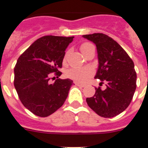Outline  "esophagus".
Segmentation results:
<instances>
[{
  "label": "esophagus",
  "mask_w": 148,
  "mask_h": 148,
  "mask_svg": "<svg viewBox=\"0 0 148 148\" xmlns=\"http://www.w3.org/2000/svg\"><path fill=\"white\" fill-rule=\"evenodd\" d=\"M75 85H76V86H79V87H85V86H86V84L79 83V82H76V83H75Z\"/></svg>",
  "instance_id": "1"
}]
</instances>
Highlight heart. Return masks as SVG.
<instances>
[{"instance_id": "heart-1", "label": "heart", "mask_w": 148, "mask_h": 148, "mask_svg": "<svg viewBox=\"0 0 148 148\" xmlns=\"http://www.w3.org/2000/svg\"><path fill=\"white\" fill-rule=\"evenodd\" d=\"M92 44L90 42H84L81 46V51L82 54L85 55V53L90 47H92ZM93 74V69L90 66H85V67L72 68L67 72V76L71 79L77 82H84Z\"/></svg>"}]
</instances>
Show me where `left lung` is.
Segmentation results:
<instances>
[{"instance_id": "1", "label": "left lung", "mask_w": 148, "mask_h": 148, "mask_svg": "<svg viewBox=\"0 0 148 148\" xmlns=\"http://www.w3.org/2000/svg\"><path fill=\"white\" fill-rule=\"evenodd\" d=\"M97 47L98 68L94 78L106 82V90L95 88V94L87 97L91 109L102 117H114L130 105L136 89L134 62L120 44L102 33L82 36Z\"/></svg>"}]
</instances>
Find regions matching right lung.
Returning a JSON list of instances; mask_svg holds the SVG:
<instances>
[{"mask_svg": "<svg viewBox=\"0 0 148 148\" xmlns=\"http://www.w3.org/2000/svg\"><path fill=\"white\" fill-rule=\"evenodd\" d=\"M74 36H46L35 41L19 57L14 68V86L24 106L38 116L58 110L66 99L73 81L58 78L65 51ZM55 73L57 79L49 82ZM53 78H55L54 77Z\"/></svg>", "mask_w": 148, "mask_h": 148, "instance_id": "obj_1", "label": "right lung"}]
</instances>
